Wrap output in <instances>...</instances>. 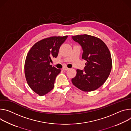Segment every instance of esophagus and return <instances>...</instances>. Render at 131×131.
I'll return each mask as SVG.
<instances>
[{
    "label": "esophagus",
    "mask_w": 131,
    "mask_h": 131,
    "mask_svg": "<svg viewBox=\"0 0 131 131\" xmlns=\"http://www.w3.org/2000/svg\"><path fill=\"white\" fill-rule=\"evenodd\" d=\"M62 69H63V70H64V71H68V70H69V68H66V67H64V68H62Z\"/></svg>",
    "instance_id": "1"
}]
</instances>
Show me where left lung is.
Segmentation results:
<instances>
[{
  "instance_id": "obj_1",
  "label": "left lung",
  "mask_w": 131,
  "mask_h": 131,
  "mask_svg": "<svg viewBox=\"0 0 131 131\" xmlns=\"http://www.w3.org/2000/svg\"><path fill=\"white\" fill-rule=\"evenodd\" d=\"M79 43L83 51L82 59L87 62L84 70L77 69L73 84L84 92L98 89L108 79L112 68L110 51L100 39L86 34L72 37Z\"/></svg>"
}]
</instances>
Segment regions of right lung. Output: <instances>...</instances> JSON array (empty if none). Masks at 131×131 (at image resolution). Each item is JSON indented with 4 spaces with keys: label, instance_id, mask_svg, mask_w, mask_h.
Returning <instances> with one entry per match:
<instances>
[{
    "label": "right lung",
    "instance_id": "obj_1",
    "mask_svg": "<svg viewBox=\"0 0 131 131\" xmlns=\"http://www.w3.org/2000/svg\"><path fill=\"white\" fill-rule=\"evenodd\" d=\"M68 36H53L42 39L33 46L26 58L25 75L28 85L36 93L42 96L54 88L60 69L52 67L53 58H57L60 47Z\"/></svg>",
    "mask_w": 131,
    "mask_h": 131
}]
</instances>
